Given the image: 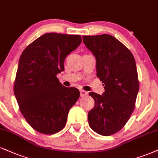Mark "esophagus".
<instances>
[{
	"mask_svg": "<svg viewBox=\"0 0 158 158\" xmlns=\"http://www.w3.org/2000/svg\"><path fill=\"white\" fill-rule=\"evenodd\" d=\"M87 94H88V93H87V91L83 90V89H81V90H80V95H81V97L86 96V95H87Z\"/></svg>",
	"mask_w": 158,
	"mask_h": 158,
	"instance_id": "34e87169",
	"label": "esophagus"
}]
</instances>
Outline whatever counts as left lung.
<instances>
[{"mask_svg":"<svg viewBox=\"0 0 158 158\" xmlns=\"http://www.w3.org/2000/svg\"><path fill=\"white\" fill-rule=\"evenodd\" d=\"M83 42L96 59L97 77L105 92H93L95 106L88 113L89 127L100 135L118 132L132 114L139 89L135 61L123 44L109 34L84 35Z\"/></svg>","mask_w":158,"mask_h":158,"instance_id":"1","label":"left lung"}]
</instances>
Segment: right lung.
Here are the masks:
<instances>
[{
  "label": "right lung",
  "instance_id": "add662e5",
  "mask_svg": "<svg viewBox=\"0 0 158 158\" xmlns=\"http://www.w3.org/2000/svg\"><path fill=\"white\" fill-rule=\"evenodd\" d=\"M81 43L79 35L49 33L27 46L18 64L14 93L22 114L38 132L54 134L65 127L68 114L80 96L57 76L66 56Z\"/></svg>",
  "mask_w": 158,
  "mask_h": 158
}]
</instances>
